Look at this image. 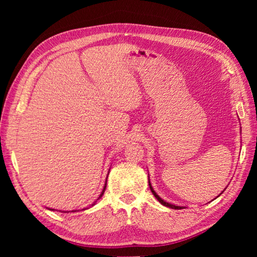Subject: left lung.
<instances>
[{
  "label": "left lung",
  "instance_id": "left-lung-1",
  "mask_svg": "<svg viewBox=\"0 0 257 257\" xmlns=\"http://www.w3.org/2000/svg\"><path fill=\"white\" fill-rule=\"evenodd\" d=\"M149 185H150V188H151V191L152 193H153V195L154 196L158 198V201L162 204V205H164V206H168V207H170V208H175V210H181L182 208V206H177V205H173V204H170V203H167L165 201H163L162 198H161L158 194L155 193L154 191V189H153V187H152V185H151V182H150V179H149Z\"/></svg>",
  "mask_w": 257,
  "mask_h": 257
}]
</instances>
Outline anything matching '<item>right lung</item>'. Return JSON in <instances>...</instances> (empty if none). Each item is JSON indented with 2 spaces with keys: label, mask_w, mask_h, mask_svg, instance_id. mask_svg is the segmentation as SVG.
I'll return each mask as SVG.
<instances>
[{
  "label": "right lung",
  "mask_w": 257,
  "mask_h": 257,
  "mask_svg": "<svg viewBox=\"0 0 257 257\" xmlns=\"http://www.w3.org/2000/svg\"><path fill=\"white\" fill-rule=\"evenodd\" d=\"M105 188H106V184H105V186H104V188H103V190H102V193H101V195H99V197H98V199H99V198H101V197L103 196L104 191H105ZM93 205H95V203L93 204ZM93 205H92V206H93ZM82 210H85V208H82ZM53 211H54V210H53ZM76 211H77V210H76ZM76 211H72V212H76Z\"/></svg>",
  "instance_id": "add662e5"
}]
</instances>
